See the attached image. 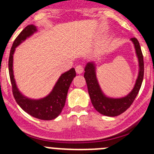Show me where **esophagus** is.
<instances>
[{"mask_svg":"<svg viewBox=\"0 0 154 154\" xmlns=\"http://www.w3.org/2000/svg\"><path fill=\"white\" fill-rule=\"evenodd\" d=\"M83 67L82 66V65H77L75 67V72L77 74H82V73L83 72Z\"/></svg>","mask_w":154,"mask_h":154,"instance_id":"1","label":"esophagus"}]
</instances>
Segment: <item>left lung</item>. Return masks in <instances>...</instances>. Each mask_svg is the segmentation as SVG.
Masks as SVG:
<instances>
[{
  "instance_id": "1",
  "label": "left lung",
  "mask_w": 154,
  "mask_h": 154,
  "mask_svg": "<svg viewBox=\"0 0 154 154\" xmlns=\"http://www.w3.org/2000/svg\"><path fill=\"white\" fill-rule=\"evenodd\" d=\"M130 40L134 45L136 53L138 58L140 69H139L138 77L133 90L125 97L114 99L105 96L100 89L96 78L95 64L92 62L87 63V65H85L84 77L86 82L91 102L96 111L104 116H116L124 112L128 108H130L140 89L144 74L143 56L138 40L136 38H132Z\"/></svg>"
}]
</instances>
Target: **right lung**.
Returning <instances> with one entry per match:
<instances>
[{
    "label": "right lung",
    "mask_w": 154,
    "mask_h": 154,
    "mask_svg": "<svg viewBox=\"0 0 154 154\" xmlns=\"http://www.w3.org/2000/svg\"><path fill=\"white\" fill-rule=\"evenodd\" d=\"M36 31V27L33 24H30L16 38L11 48L10 56L8 60V69L14 97L20 107L27 113L37 119L51 120L55 119L61 113L62 109L65 106L68 90L73 79L75 77L76 73L74 68L63 73L55 83L52 91L46 97L40 99H31L23 96L17 89L15 80L14 78L13 55L16 47Z\"/></svg>",
    "instance_id": "right-lung-1"
}]
</instances>
